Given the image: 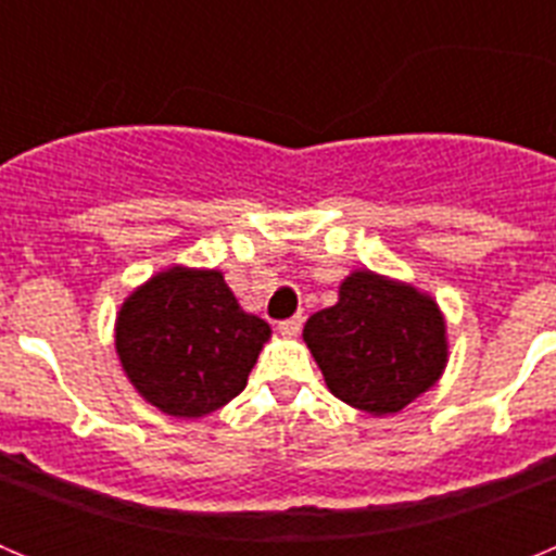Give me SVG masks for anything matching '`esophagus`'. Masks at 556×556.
<instances>
[{
  "mask_svg": "<svg viewBox=\"0 0 556 556\" xmlns=\"http://www.w3.org/2000/svg\"><path fill=\"white\" fill-rule=\"evenodd\" d=\"M301 328H303V317H289V320L278 323V331H281L283 337H294Z\"/></svg>",
  "mask_w": 556,
  "mask_h": 556,
  "instance_id": "esophagus-1",
  "label": "esophagus"
}]
</instances>
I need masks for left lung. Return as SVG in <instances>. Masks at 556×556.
<instances>
[{
	"instance_id": "obj_1",
	"label": "left lung",
	"mask_w": 556,
	"mask_h": 556,
	"mask_svg": "<svg viewBox=\"0 0 556 556\" xmlns=\"http://www.w3.org/2000/svg\"><path fill=\"white\" fill-rule=\"evenodd\" d=\"M303 339L328 390L370 415L404 409L448 362L437 303L370 269L345 278L339 301L308 317Z\"/></svg>"
}]
</instances>
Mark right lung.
<instances>
[{
    "mask_svg": "<svg viewBox=\"0 0 556 556\" xmlns=\"http://www.w3.org/2000/svg\"><path fill=\"white\" fill-rule=\"evenodd\" d=\"M267 339V323L242 312L217 269L159 273L116 317L127 378L175 417H203L239 395Z\"/></svg>",
    "mask_w": 556,
    "mask_h": 556,
    "instance_id": "add662e5",
    "label": "right lung"
}]
</instances>
